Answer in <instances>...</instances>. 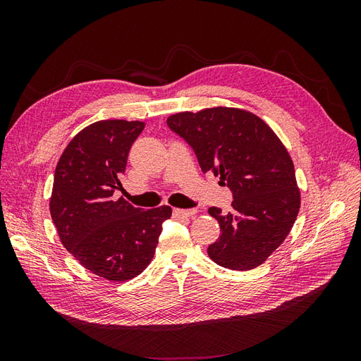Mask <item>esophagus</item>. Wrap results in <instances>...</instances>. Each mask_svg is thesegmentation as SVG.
Returning <instances> with one entry per match:
<instances>
[{
	"label": "esophagus",
	"instance_id": "esophagus-1",
	"mask_svg": "<svg viewBox=\"0 0 361 361\" xmlns=\"http://www.w3.org/2000/svg\"><path fill=\"white\" fill-rule=\"evenodd\" d=\"M197 214V209L192 207V209H173V216L174 218H188V216H194Z\"/></svg>",
	"mask_w": 361,
	"mask_h": 361
}]
</instances>
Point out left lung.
<instances>
[{
  "label": "left lung",
  "instance_id": "left-lung-1",
  "mask_svg": "<svg viewBox=\"0 0 361 361\" xmlns=\"http://www.w3.org/2000/svg\"><path fill=\"white\" fill-rule=\"evenodd\" d=\"M192 147L203 170L233 192L232 211L209 207L221 233L207 248L220 267L253 269L281 245L297 220L301 194L288 149L264 120L231 106L167 118Z\"/></svg>",
  "mask_w": 361,
  "mask_h": 361
}]
</instances>
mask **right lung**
Returning <instances> with one entry per match:
<instances>
[{
  "mask_svg": "<svg viewBox=\"0 0 361 361\" xmlns=\"http://www.w3.org/2000/svg\"><path fill=\"white\" fill-rule=\"evenodd\" d=\"M145 122L99 120L76 134L61 154L54 174L49 211L60 241L93 274L126 281L154 259L170 206L143 211L123 197L129 149Z\"/></svg>",
  "mask_w": 361,
  "mask_h": 361,
  "instance_id": "right-lung-1",
  "label": "right lung"
}]
</instances>
